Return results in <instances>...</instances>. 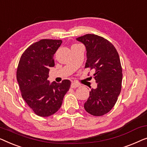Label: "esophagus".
I'll return each mask as SVG.
<instances>
[{
	"mask_svg": "<svg viewBox=\"0 0 147 147\" xmlns=\"http://www.w3.org/2000/svg\"><path fill=\"white\" fill-rule=\"evenodd\" d=\"M71 87L72 88H76V87H78V86H79L80 85L78 84H77V83H76V82H72L71 83Z\"/></svg>",
	"mask_w": 147,
	"mask_h": 147,
	"instance_id": "1",
	"label": "esophagus"
}]
</instances>
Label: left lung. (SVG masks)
Segmentation results:
<instances>
[{
    "label": "left lung",
    "mask_w": 147,
    "mask_h": 147,
    "mask_svg": "<svg viewBox=\"0 0 147 147\" xmlns=\"http://www.w3.org/2000/svg\"><path fill=\"white\" fill-rule=\"evenodd\" d=\"M76 40L86 47L84 68L93 70L97 83V87L90 90L84 109L93 116L104 115L115 106L121 90L123 74L119 55L112 43L98 35L87 34Z\"/></svg>",
    "instance_id": "1"
}]
</instances>
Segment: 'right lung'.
Segmentation results:
<instances>
[{"label":"right lung","mask_w":147,"mask_h":147,"mask_svg":"<svg viewBox=\"0 0 147 147\" xmlns=\"http://www.w3.org/2000/svg\"><path fill=\"white\" fill-rule=\"evenodd\" d=\"M61 40L42 39L33 43L22 54L16 71V79L22 98L34 113L49 117L61 108L71 81L61 83L47 80L50 68L55 66L54 55Z\"/></svg>","instance_id":"1"}]
</instances>
